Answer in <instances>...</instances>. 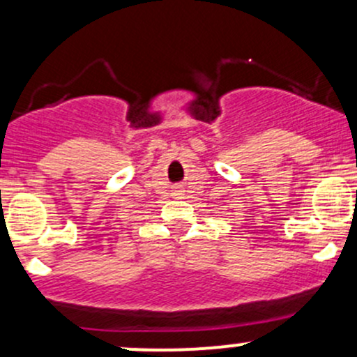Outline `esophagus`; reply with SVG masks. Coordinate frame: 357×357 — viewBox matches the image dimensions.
<instances>
[{
	"label": "esophagus",
	"instance_id": "1",
	"mask_svg": "<svg viewBox=\"0 0 357 357\" xmlns=\"http://www.w3.org/2000/svg\"><path fill=\"white\" fill-rule=\"evenodd\" d=\"M174 195H179V193H174Z\"/></svg>",
	"mask_w": 357,
	"mask_h": 357
}]
</instances>
